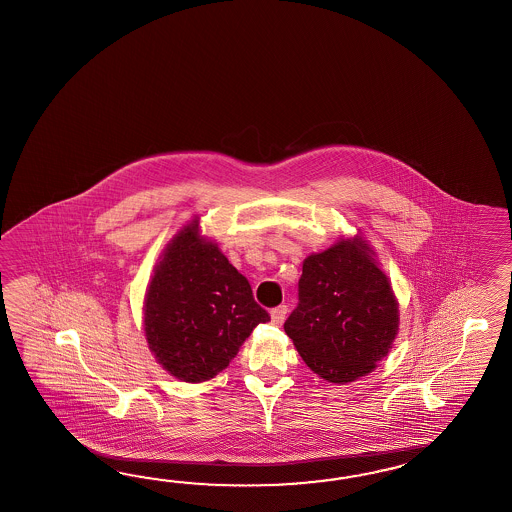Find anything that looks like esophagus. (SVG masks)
Here are the masks:
<instances>
[{"mask_svg": "<svg viewBox=\"0 0 512 512\" xmlns=\"http://www.w3.org/2000/svg\"><path fill=\"white\" fill-rule=\"evenodd\" d=\"M287 305H279V307H275L270 312V316H272V324L281 325L285 322V316H287Z\"/></svg>", "mask_w": 512, "mask_h": 512, "instance_id": "1", "label": "esophagus"}]
</instances>
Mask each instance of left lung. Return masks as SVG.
<instances>
[{"label": "left lung", "instance_id": "8db88e82", "mask_svg": "<svg viewBox=\"0 0 512 512\" xmlns=\"http://www.w3.org/2000/svg\"><path fill=\"white\" fill-rule=\"evenodd\" d=\"M375 251L357 233L303 261L300 303L285 322L301 359L329 383L374 372L399 331V303Z\"/></svg>", "mask_w": 512, "mask_h": 512}]
</instances>
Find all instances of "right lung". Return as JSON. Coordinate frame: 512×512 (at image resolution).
Wrapping results in <instances>:
<instances>
[{"instance_id":"add662e5","label":"right lung","mask_w":512,"mask_h":512,"mask_svg":"<svg viewBox=\"0 0 512 512\" xmlns=\"http://www.w3.org/2000/svg\"><path fill=\"white\" fill-rule=\"evenodd\" d=\"M144 337L155 361L185 383L211 381L268 312L194 216L166 244L144 296Z\"/></svg>"}]
</instances>
